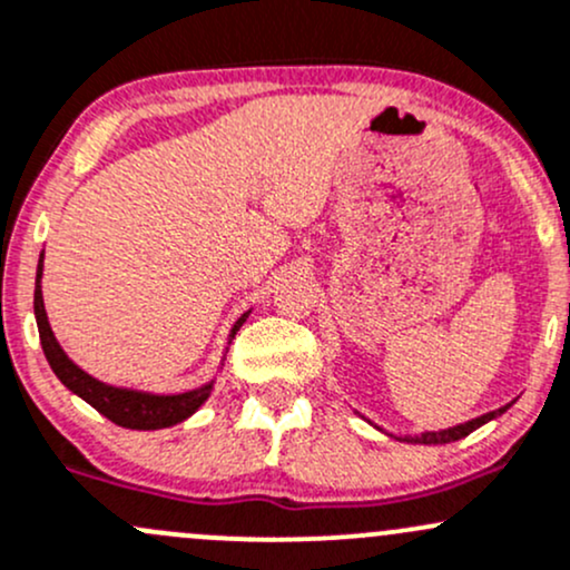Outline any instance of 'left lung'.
I'll list each match as a JSON object with an SVG mask.
<instances>
[{
	"label": "left lung",
	"mask_w": 570,
	"mask_h": 570,
	"mask_svg": "<svg viewBox=\"0 0 570 570\" xmlns=\"http://www.w3.org/2000/svg\"><path fill=\"white\" fill-rule=\"evenodd\" d=\"M503 411H509V405H503V409H498V411H490V414H484V416H476V419H471V422H465V424H458V428L438 430V433L403 435V438H397V435H395V438H397V441H409V443H424V446H430V443H452V441H460V438L471 435L473 430H479L481 424L492 422V419L503 414Z\"/></svg>",
	"instance_id": "8db88e82"
}]
</instances>
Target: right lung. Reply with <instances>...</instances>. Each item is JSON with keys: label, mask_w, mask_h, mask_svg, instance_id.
I'll return each instance as SVG.
<instances>
[{"label": "right lung", "mask_w": 570, "mask_h": 570, "mask_svg": "<svg viewBox=\"0 0 570 570\" xmlns=\"http://www.w3.org/2000/svg\"><path fill=\"white\" fill-rule=\"evenodd\" d=\"M42 254L37 262V281H35V318L37 330H40V343L42 352H46L48 365L56 373V379L72 392V395L83 397L91 409H97L99 414L108 416L110 422H116L118 428L127 430H161L173 428V424L189 419L205 400L214 392L216 379H210L208 384L197 386V390L178 392V395H156V392H140V390H127V386H112L105 381L89 376L83 367H78L70 356L65 354V348L56 341L51 324H48L46 303H42ZM252 311H246L229 330V343L237 330L243 327Z\"/></svg>", "instance_id": "1"}]
</instances>
